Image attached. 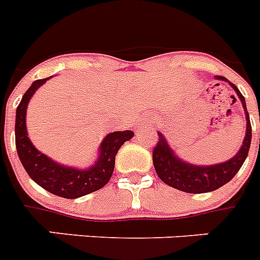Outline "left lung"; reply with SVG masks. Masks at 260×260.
Wrapping results in <instances>:
<instances>
[{
	"label": "left lung",
	"instance_id": "1",
	"mask_svg": "<svg viewBox=\"0 0 260 260\" xmlns=\"http://www.w3.org/2000/svg\"><path fill=\"white\" fill-rule=\"evenodd\" d=\"M216 78L220 81H228L225 77L221 76H217ZM229 85L233 87L238 98L241 99L246 115V136L239 152L233 158H230L229 161L222 164L208 165V166L187 164L186 161H182L175 155L164 135L158 132V143L153 150V164H154L155 173L164 183L188 193L211 192L230 182L238 173L239 169L242 168L251 144V124H250L249 112L246 108L245 98L234 83L229 82Z\"/></svg>",
	"mask_w": 260,
	"mask_h": 260
}]
</instances>
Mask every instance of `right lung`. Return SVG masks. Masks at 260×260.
Listing matches in <instances>:
<instances>
[{"mask_svg": "<svg viewBox=\"0 0 260 260\" xmlns=\"http://www.w3.org/2000/svg\"><path fill=\"white\" fill-rule=\"evenodd\" d=\"M49 78L34 81L24 92L15 115V146L24 170L36 184L48 192L65 199H77L98 191L108 183L115 168V155L125 141L133 137L132 131L108 133L99 146L98 159L91 168L80 169L64 166L39 152L28 139L26 127L27 105L31 96Z\"/></svg>", "mask_w": 260, "mask_h": 260, "instance_id": "right-lung-1", "label": "right lung"}]
</instances>
